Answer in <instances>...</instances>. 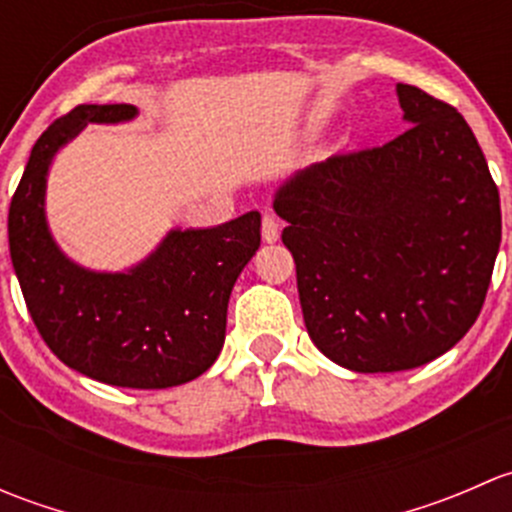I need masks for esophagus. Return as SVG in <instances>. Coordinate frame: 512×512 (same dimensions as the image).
I'll use <instances>...</instances> for the list:
<instances>
[{"mask_svg":"<svg viewBox=\"0 0 512 512\" xmlns=\"http://www.w3.org/2000/svg\"><path fill=\"white\" fill-rule=\"evenodd\" d=\"M277 237H280V223H277L275 215L265 213L262 215V240L277 242Z\"/></svg>","mask_w":512,"mask_h":512,"instance_id":"1","label":"esophagus"}]
</instances>
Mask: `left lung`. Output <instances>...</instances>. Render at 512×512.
I'll use <instances>...</instances> for the list:
<instances>
[{
  "label": "left lung",
  "instance_id": "obj_1",
  "mask_svg": "<svg viewBox=\"0 0 512 512\" xmlns=\"http://www.w3.org/2000/svg\"><path fill=\"white\" fill-rule=\"evenodd\" d=\"M406 133L332 156L275 190L309 339L359 374L428 364L485 302L500 247V195L471 126L396 84Z\"/></svg>",
  "mask_w": 512,
  "mask_h": 512
}]
</instances>
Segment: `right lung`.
<instances>
[{
	"mask_svg": "<svg viewBox=\"0 0 512 512\" xmlns=\"http://www.w3.org/2000/svg\"><path fill=\"white\" fill-rule=\"evenodd\" d=\"M136 116L131 103H84L41 133L9 205V255L41 339L69 369L101 384L168 389L198 379L218 359L230 292L260 247V213L173 227L123 272L71 260L46 220L54 156L89 123Z\"/></svg>",
	"mask_w": 512,
	"mask_h": 512,
	"instance_id": "right-lung-1",
	"label": "right lung"
}]
</instances>
